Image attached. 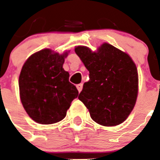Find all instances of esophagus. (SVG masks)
I'll use <instances>...</instances> for the list:
<instances>
[{
  "mask_svg": "<svg viewBox=\"0 0 160 160\" xmlns=\"http://www.w3.org/2000/svg\"><path fill=\"white\" fill-rule=\"evenodd\" d=\"M76 88H77L78 91H79V92H80V91H81V90H82L83 84H81V83H80V84H78V85H76Z\"/></svg>",
  "mask_w": 160,
  "mask_h": 160,
  "instance_id": "34e87169",
  "label": "esophagus"
}]
</instances>
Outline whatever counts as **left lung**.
<instances>
[{
  "label": "left lung",
  "mask_w": 160,
  "mask_h": 160,
  "mask_svg": "<svg viewBox=\"0 0 160 160\" xmlns=\"http://www.w3.org/2000/svg\"><path fill=\"white\" fill-rule=\"evenodd\" d=\"M75 53L90 75L78 99L86 106L91 119L105 126L121 124L134 109L138 95V72L126 53L109 44L92 52L77 46Z\"/></svg>",
  "instance_id": "obj_1"
}]
</instances>
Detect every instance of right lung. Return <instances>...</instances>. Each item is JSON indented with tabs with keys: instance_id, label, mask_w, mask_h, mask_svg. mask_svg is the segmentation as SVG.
Returning <instances> with one entry per match:
<instances>
[{
	"instance_id": "right-lung-1",
	"label": "right lung",
	"mask_w": 160,
	"mask_h": 160,
	"mask_svg": "<svg viewBox=\"0 0 160 160\" xmlns=\"http://www.w3.org/2000/svg\"><path fill=\"white\" fill-rule=\"evenodd\" d=\"M67 53L59 55L49 49L36 52L24 64L19 77L21 100L31 119L50 124L62 120L79 91L69 81L63 69Z\"/></svg>"
}]
</instances>
